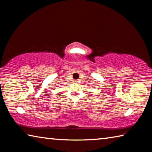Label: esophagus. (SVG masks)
<instances>
[{
    "instance_id": "esophagus-1",
    "label": "esophagus",
    "mask_w": 152,
    "mask_h": 152,
    "mask_svg": "<svg viewBox=\"0 0 152 152\" xmlns=\"http://www.w3.org/2000/svg\"><path fill=\"white\" fill-rule=\"evenodd\" d=\"M78 80H74V83H78Z\"/></svg>"
}]
</instances>
